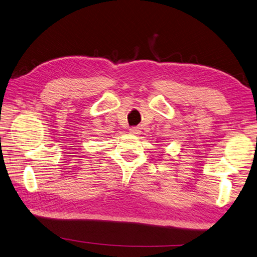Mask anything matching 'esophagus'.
Masks as SVG:
<instances>
[{
    "label": "esophagus",
    "mask_w": 257,
    "mask_h": 257,
    "mask_svg": "<svg viewBox=\"0 0 257 257\" xmlns=\"http://www.w3.org/2000/svg\"><path fill=\"white\" fill-rule=\"evenodd\" d=\"M129 130H130V133L134 134V135L140 134V128H139V127H132Z\"/></svg>",
    "instance_id": "1"
}]
</instances>
